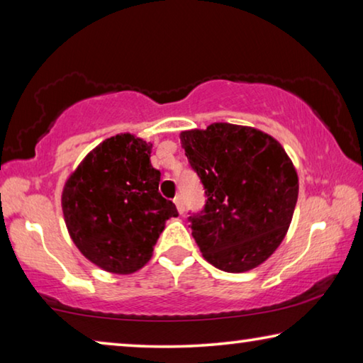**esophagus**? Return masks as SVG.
I'll return each instance as SVG.
<instances>
[{
  "mask_svg": "<svg viewBox=\"0 0 363 363\" xmlns=\"http://www.w3.org/2000/svg\"><path fill=\"white\" fill-rule=\"evenodd\" d=\"M174 203H176V206H177V211H179V213L182 214V213H184V199H182V195H176Z\"/></svg>",
  "mask_w": 363,
  "mask_h": 363,
  "instance_id": "34e87169",
  "label": "esophagus"
}]
</instances>
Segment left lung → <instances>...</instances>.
Segmentation results:
<instances>
[{
	"label": "left lung",
	"instance_id": "obj_1",
	"mask_svg": "<svg viewBox=\"0 0 363 363\" xmlns=\"http://www.w3.org/2000/svg\"><path fill=\"white\" fill-rule=\"evenodd\" d=\"M205 208L190 227L205 259L224 272H247L279 248L298 201V174L279 140L250 126L213 123L181 133Z\"/></svg>",
	"mask_w": 363,
	"mask_h": 363
}]
</instances>
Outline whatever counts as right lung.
I'll return each mask as SVG.
<instances>
[{"label": "right lung", "instance_id": "right-lung-1", "mask_svg": "<svg viewBox=\"0 0 363 363\" xmlns=\"http://www.w3.org/2000/svg\"><path fill=\"white\" fill-rule=\"evenodd\" d=\"M152 144L116 134L91 150L67 179L62 211L73 243L112 274H133L150 261L164 223L177 216L158 192Z\"/></svg>", "mask_w": 363, "mask_h": 363}]
</instances>
